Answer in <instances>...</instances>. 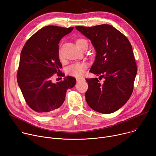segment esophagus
I'll return each mask as SVG.
<instances>
[{"label":"esophagus","instance_id":"esophagus-1","mask_svg":"<svg viewBox=\"0 0 156 156\" xmlns=\"http://www.w3.org/2000/svg\"><path fill=\"white\" fill-rule=\"evenodd\" d=\"M85 79L84 78H77L76 81H85Z\"/></svg>","mask_w":156,"mask_h":156}]
</instances>
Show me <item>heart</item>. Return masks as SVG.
Listing matches in <instances>:
<instances>
[{
	"instance_id": "1",
	"label": "heart",
	"mask_w": 156,
	"mask_h": 156,
	"mask_svg": "<svg viewBox=\"0 0 156 156\" xmlns=\"http://www.w3.org/2000/svg\"><path fill=\"white\" fill-rule=\"evenodd\" d=\"M75 42L78 48H80L85 43H88L87 41L83 38L77 39L75 41ZM59 57L60 59L62 58V56L60 51L59 53ZM87 66H88L86 63H84V62H79V63H74L69 65L66 69V72L69 75L76 76V77H80L83 75H84V73L87 70Z\"/></svg>"
}]
</instances>
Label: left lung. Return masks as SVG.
Masks as SVG:
<instances>
[{
	"mask_svg": "<svg viewBox=\"0 0 156 156\" xmlns=\"http://www.w3.org/2000/svg\"><path fill=\"white\" fill-rule=\"evenodd\" d=\"M91 40L97 55L90 72L99 76L87 78L85 93L88 105L96 112L111 113L121 108L133 90L137 65L132 48L127 37L113 26H76Z\"/></svg>",
	"mask_w": 156,
	"mask_h": 156,
	"instance_id": "obj_1",
	"label": "left lung"
}]
</instances>
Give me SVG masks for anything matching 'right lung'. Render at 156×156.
Wrapping results in <instances>:
<instances>
[{
	"label": "right lung",
	"instance_id": "add662e5",
	"mask_svg": "<svg viewBox=\"0 0 156 156\" xmlns=\"http://www.w3.org/2000/svg\"><path fill=\"white\" fill-rule=\"evenodd\" d=\"M73 29V27H44L27 41L22 49L17 82L27 105L38 113L56 112L63 103L68 88L76 83V79L72 76L56 83L51 81L55 74L65 76L60 71L58 44Z\"/></svg>",
	"mask_w": 156,
	"mask_h": 156
}]
</instances>
